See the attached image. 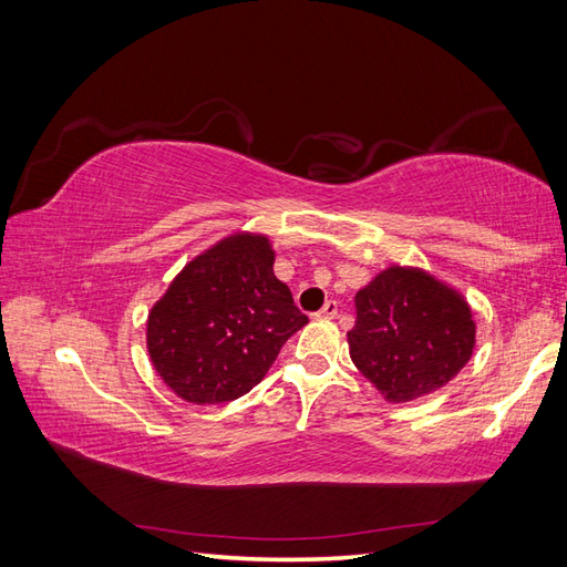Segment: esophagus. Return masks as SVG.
Masks as SVG:
<instances>
[{"instance_id":"34e87169","label":"esophagus","mask_w":567,"mask_h":567,"mask_svg":"<svg viewBox=\"0 0 567 567\" xmlns=\"http://www.w3.org/2000/svg\"><path fill=\"white\" fill-rule=\"evenodd\" d=\"M336 315H338V302H336V300H329V302H326V305L321 307V310L317 312L319 319H333Z\"/></svg>"}]
</instances>
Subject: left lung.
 Masks as SVG:
<instances>
[{
  "mask_svg": "<svg viewBox=\"0 0 567 567\" xmlns=\"http://www.w3.org/2000/svg\"><path fill=\"white\" fill-rule=\"evenodd\" d=\"M350 357L388 402L447 385L475 348L473 312L456 288L419 267L392 265L354 296Z\"/></svg>",
  "mask_w": 567,
  "mask_h": 567,
  "instance_id": "1",
  "label": "left lung"
}]
</instances>
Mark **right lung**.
<instances>
[{"instance_id": "obj_1", "label": "right lung", "mask_w": 567, "mask_h": 567, "mask_svg": "<svg viewBox=\"0 0 567 567\" xmlns=\"http://www.w3.org/2000/svg\"><path fill=\"white\" fill-rule=\"evenodd\" d=\"M307 317L274 277L265 234L236 231L196 255L151 307V364L192 404L238 400L277 359Z\"/></svg>"}]
</instances>
